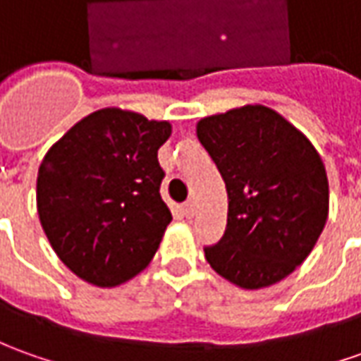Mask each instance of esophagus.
<instances>
[{"label": "esophagus", "mask_w": 361, "mask_h": 361, "mask_svg": "<svg viewBox=\"0 0 361 361\" xmlns=\"http://www.w3.org/2000/svg\"><path fill=\"white\" fill-rule=\"evenodd\" d=\"M181 209H183V215H185L188 219H191V217L195 215V203H193V201H185Z\"/></svg>", "instance_id": "esophagus-1"}]
</instances>
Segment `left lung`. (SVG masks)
<instances>
[{
    "label": "left lung",
    "instance_id": "1",
    "mask_svg": "<svg viewBox=\"0 0 361 361\" xmlns=\"http://www.w3.org/2000/svg\"><path fill=\"white\" fill-rule=\"evenodd\" d=\"M227 188V227L205 247L215 273L239 288L281 283L312 252L330 209L324 161L276 110L245 104L197 122Z\"/></svg>",
    "mask_w": 361,
    "mask_h": 361
}]
</instances>
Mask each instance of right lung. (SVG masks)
<instances>
[{
  "mask_svg": "<svg viewBox=\"0 0 361 361\" xmlns=\"http://www.w3.org/2000/svg\"><path fill=\"white\" fill-rule=\"evenodd\" d=\"M168 120L118 106L78 120L39 166L37 213L53 251L100 288L142 273L171 221L160 195L158 149Z\"/></svg>",
  "mask_w": 361,
  "mask_h": 361,
  "instance_id": "obj_1",
  "label": "right lung"
}]
</instances>
